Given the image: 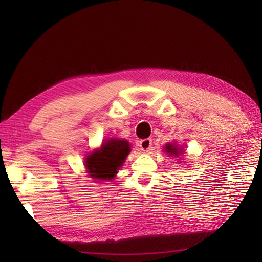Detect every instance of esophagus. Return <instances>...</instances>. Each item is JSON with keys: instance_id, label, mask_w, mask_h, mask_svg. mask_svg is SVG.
Here are the masks:
<instances>
[{"instance_id": "1", "label": "esophagus", "mask_w": 262, "mask_h": 262, "mask_svg": "<svg viewBox=\"0 0 262 262\" xmlns=\"http://www.w3.org/2000/svg\"><path fill=\"white\" fill-rule=\"evenodd\" d=\"M151 145H152L151 139H144L139 142V147L141 148V150H143V151H149L150 148H151Z\"/></svg>"}]
</instances>
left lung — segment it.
<instances>
[{
	"label": "left lung",
	"mask_w": 262,
	"mask_h": 262,
	"mask_svg": "<svg viewBox=\"0 0 262 262\" xmlns=\"http://www.w3.org/2000/svg\"><path fill=\"white\" fill-rule=\"evenodd\" d=\"M166 152H168L170 155H176V156H178L180 152H178V149H177L176 145H171V144H167L165 147Z\"/></svg>",
	"instance_id": "1"
}]
</instances>
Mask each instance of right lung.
<instances>
[{"instance_id":"right-lung-1","label":"right lung","mask_w":262,"mask_h":262,"mask_svg":"<svg viewBox=\"0 0 262 262\" xmlns=\"http://www.w3.org/2000/svg\"><path fill=\"white\" fill-rule=\"evenodd\" d=\"M130 151L129 143L125 140L112 139L101 145L99 151L89 155L85 166L91 178L111 180Z\"/></svg>"}]
</instances>
